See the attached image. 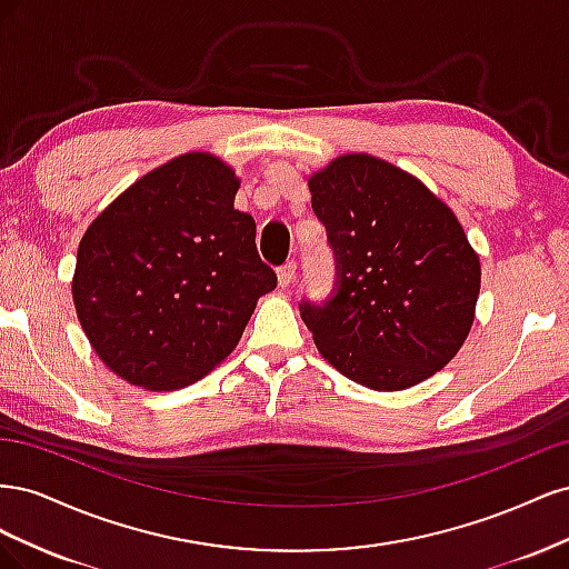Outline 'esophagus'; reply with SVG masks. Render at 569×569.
Instances as JSON below:
<instances>
[{
  "label": "esophagus",
  "mask_w": 569,
  "mask_h": 569,
  "mask_svg": "<svg viewBox=\"0 0 569 569\" xmlns=\"http://www.w3.org/2000/svg\"><path fill=\"white\" fill-rule=\"evenodd\" d=\"M295 274H297V263L295 261H287L284 266H280L278 268V282H280V287L287 289L291 284V280H295Z\"/></svg>",
  "instance_id": "1"
}]
</instances>
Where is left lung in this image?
<instances>
[{
  "label": "left lung",
  "mask_w": 569,
  "mask_h": 569,
  "mask_svg": "<svg viewBox=\"0 0 569 569\" xmlns=\"http://www.w3.org/2000/svg\"><path fill=\"white\" fill-rule=\"evenodd\" d=\"M337 261L332 297L301 301L327 363L375 391L441 370L468 337L479 256L453 211L382 159L347 153L308 180Z\"/></svg>",
  "instance_id": "1"
}]
</instances>
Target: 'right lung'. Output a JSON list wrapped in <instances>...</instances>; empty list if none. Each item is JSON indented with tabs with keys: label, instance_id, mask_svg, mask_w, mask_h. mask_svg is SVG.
<instances>
[{
	"label": "right lung",
	"instance_id": "1",
	"mask_svg": "<svg viewBox=\"0 0 569 569\" xmlns=\"http://www.w3.org/2000/svg\"><path fill=\"white\" fill-rule=\"evenodd\" d=\"M239 180L211 153L159 166L101 211L78 247L76 313L109 370L170 391L226 360L278 274L234 209Z\"/></svg>",
	"mask_w": 569,
	"mask_h": 569
}]
</instances>
